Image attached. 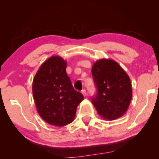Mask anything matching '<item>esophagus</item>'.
Returning <instances> with one entry per match:
<instances>
[{"instance_id": "34e87169", "label": "esophagus", "mask_w": 159, "mask_h": 159, "mask_svg": "<svg viewBox=\"0 0 159 159\" xmlns=\"http://www.w3.org/2000/svg\"><path fill=\"white\" fill-rule=\"evenodd\" d=\"M81 93L83 94L84 96H85L86 95H87V91H86V90H84H84H81Z\"/></svg>"}]
</instances>
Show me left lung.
<instances>
[{"instance_id": "1", "label": "left lung", "mask_w": 159, "mask_h": 159, "mask_svg": "<svg viewBox=\"0 0 159 159\" xmlns=\"http://www.w3.org/2000/svg\"><path fill=\"white\" fill-rule=\"evenodd\" d=\"M92 75L97 94L92 102L98 114L107 120H114L125 114L132 97V83L119 63L111 59L95 62Z\"/></svg>"}]
</instances>
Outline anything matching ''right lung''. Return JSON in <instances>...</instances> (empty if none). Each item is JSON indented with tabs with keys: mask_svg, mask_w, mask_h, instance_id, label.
Returning a JSON list of instances; mask_svg holds the SVG:
<instances>
[{
	"mask_svg": "<svg viewBox=\"0 0 159 159\" xmlns=\"http://www.w3.org/2000/svg\"><path fill=\"white\" fill-rule=\"evenodd\" d=\"M66 61L52 56L40 66L33 81V96L40 117L52 125L64 126L73 121L84 99L66 74Z\"/></svg>",
	"mask_w": 159,
	"mask_h": 159,
	"instance_id": "right-lung-1",
	"label": "right lung"
}]
</instances>
